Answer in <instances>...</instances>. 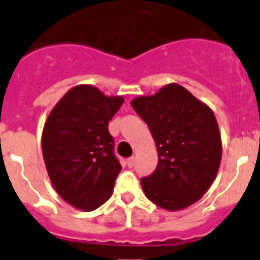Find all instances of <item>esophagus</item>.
<instances>
[{"instance_id":"1","label":"esophagus","mask_w":260,"mask_h":260,"mask_svg":"<svg viewBox=\"0 0 260 260\" xmlns=\"http://www.w3.org/2000/svg\"><path fill=\"white\" fill-rule=\"evenodd\" d=\"M134 162H135V157H134V156H132V157H128L127 160H126V164H127L128 168H132L133 165H134Z\"/></svg>"}]
</instances>
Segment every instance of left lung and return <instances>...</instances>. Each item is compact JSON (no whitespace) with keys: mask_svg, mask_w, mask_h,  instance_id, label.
Instances as JSON below:
<instances>
[{"mask_svg":"<svg viewBox=\"0 0 260 260\" xmlns=\"http://www.w3.org/2000/svg\"><path fill=\"white\" fill-rule=\"evenodd\" d=\"M132 107L155 139L158 162L141 178L151 202L182 210L203 197L221 160V138L212 110L180 84H168L152 96L134 99Z\"/></svg>","mask_w":260,"mask_h":260,"instance_id":"1","label":"left lung"}]
</instances>
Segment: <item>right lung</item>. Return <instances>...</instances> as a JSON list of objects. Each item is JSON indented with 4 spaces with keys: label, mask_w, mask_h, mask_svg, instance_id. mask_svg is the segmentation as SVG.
<instances>
[{
    "label": "right lung",
    "mask_w": 260,
    "mask_h": 260,
    "mask_svg": "<svg viewBox=\"0 0 260 260\" xmlns=\"http://www.w3.org/2000/svg\"><path fill=\"white\" fill-rule=\"evenodd\" d=\"M122 103L96 87L77 86L48 117L41 141L45 167L59 197L78 210H95L113 191L122 167L108 123Z\"/></svg>",
    "instance_id": "add662e5"
}]
</instances>
